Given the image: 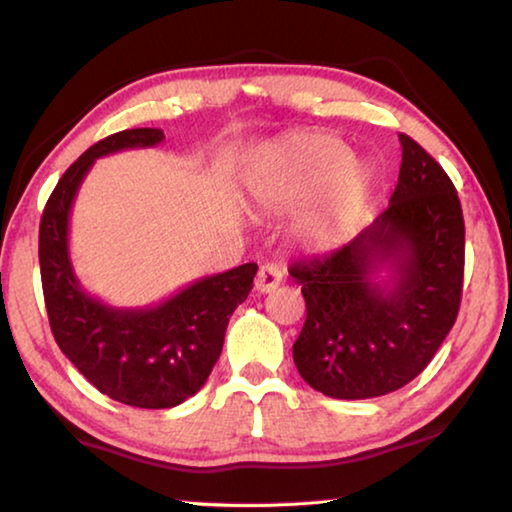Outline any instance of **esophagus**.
Wrapping results in <instances>:
<instances>
[{
	"label": "esophagus",
	"mask_w": 512,
	"mask_h": 512,
	"mask_svg": "<svg viewBox=\"0 0 512 512\" xmlns=\"http://www.w3.org/2000/svg\"><path fill=\"white\" fill-rule=\"evenodd\" d=\"M284 271L277 264H264L255 277V289L259 293H271L282 284Z\"/></svg>",
	"instance_id": "obj_1"
}]
</instances>
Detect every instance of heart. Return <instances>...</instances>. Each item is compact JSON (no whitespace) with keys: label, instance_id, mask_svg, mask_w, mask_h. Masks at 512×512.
<instances>
[{"label":"heart","instance_id":"obj_1","mask_svg":"<svg viewBox=\"0 0 512 512\" xmlns=\"http://www.w3.org/2000/svg\"><path fill=\"white\" fill-rule=\"evenodd\" d=\"M348 146L327 135H300L266 151L255 164L250 189L268 207H293L321 194L298 223L314 248H332L350 235L368 201V176L348 164Z\"/></svg>","mask_w":512,"mask_h":512}]
</instances>
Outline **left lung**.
<instances>
[{"mask_svg":"<svg viewBox=\"0 0 512 512\" xmlns=\"http://www.w3.org/2000/svg\"><path fill=\"white\" fill-rule=\"evenodd\" d=\"M391 203L350 244L302 259L305 327L293 343L300 377L327 397L393 393L429 366L458 316L465 223L443 167L400 135Z\"/></svg>","mask_w":512,"mask_h":512,"instance_id":"8db88e82","label":"left lung"}]
</instances>
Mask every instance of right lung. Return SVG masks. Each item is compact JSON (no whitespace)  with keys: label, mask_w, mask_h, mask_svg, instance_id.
Listing matches in <instances>:
<instances>
[{"label":"right lung","mask_w":512,"mask_h":512,"mask_svg":"<svg viewBox=\"0 0 512 512\" xmlns=\"http://www.w3.org/2000/svg\"><path fill=\"white\" fill-rule=\"evenodd\" d=\"M162 140L160 128H131L90 146L58 180L40 221L42 291L58 348L103 395L137 409H171L201 391L257 273V264H241L137 309L106 305L81 287L69 259V214L81 183L97 158Z\"/></svg>","instance_id":"1"}]
</instances>
